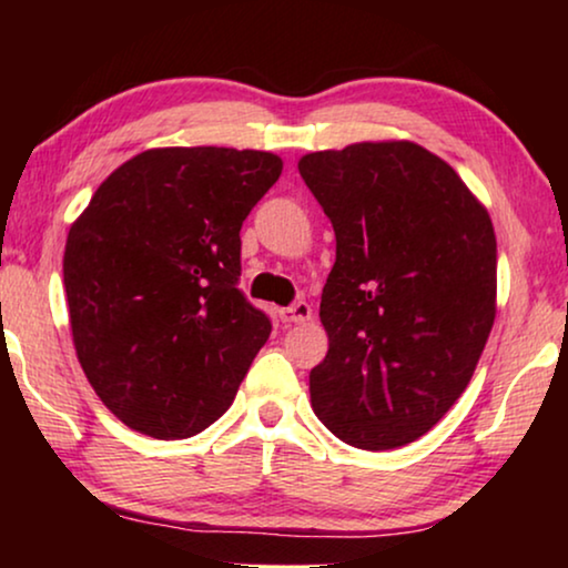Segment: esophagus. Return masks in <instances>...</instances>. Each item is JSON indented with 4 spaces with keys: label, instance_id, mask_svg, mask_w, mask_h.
<instances>
[{
    "label": "esophagus",
    "instance_id": "esophagus-1",
    "mask_svg": "<svg viewBox=\"0 0 568 568\" xmlns=\"http://www.w3.org/2000/svg\"><path fill=\"white\" fill-rule=\"evenodd\" d=\"M278 315H282L284 323H307L313 317V307L307 302H294L292 307H284Z\"/></svg>",
    "mask_w": 568,
    "mask_h": 568
}]
</instances>
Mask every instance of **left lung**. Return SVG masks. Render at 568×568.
Returning <instances> with one entry per match:
<instances>
[{"label":"left lung","instance_id":"obj_1","mask_svg":"<svg viewBox=\"0 0 568 568\" xmlns=\"http://www.w3.org/2000/svg\"><path fill=\"white\" fill-rule=\"evenodd\" d=\"M297 168L336 232L313 410L346 445L403 447L455 406L484 354L491 216L445 160L406 139L310 152Z\"/></svg>","mask_w":568,"mask_h":568}]
</instances>
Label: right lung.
<instances>
[{"mask_svg": "<svg viewBox=\"0 0 568 568\" xmlns=\"http://www.w3.org/2000/svg\"><path fill=\"white\" fill-rule=\"evenodd\" d=\"M284 162L230 146H158L115 168L69 227L77 359L111 414L154 439L232 406L268 317L237 290L240 227Z\"/></svg>", "mask_w": 568, "mask_h": 568, "instance_id": "1", "label": "right lung"}]
</instances>
